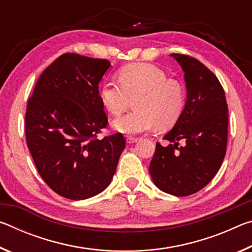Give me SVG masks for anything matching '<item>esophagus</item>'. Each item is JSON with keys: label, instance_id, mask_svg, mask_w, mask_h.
<instances>
[{"label": "esophagus", "instance_id": "esophagus-1", "mask_svg": "<svg viewBox=\"0 0 252 252\" xmlns=\"http://www.w3.org/2000/svg\"><path fill=\"white\" fill-rule=\"evenodd\" d=\"M136 141H138V138H134V136H126V142L129 144L135 143Z\"/></svg>", "mask_w": 252, "mask_h": 252}]
</instances>
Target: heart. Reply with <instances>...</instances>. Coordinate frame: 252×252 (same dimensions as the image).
I'll return each mask as SVG.
<instances>
[{
  "label": "heart",
  "instance_id": "heart-1",
  "mask_svg": "<svg viewBox=\"0 0 252 252\" xmlns=\"http://www.w3.org/2000/svg\"><path fill=\"white\" fill-rule=\"evenodd\" d=\"M119 80H106L100 88V100L108 112L118 116L134 99V110L112 121L121 133L135 134L152 126L167 127L176 122L186 103L182 85L168 79L163 70L150 63H133L123 67Z\"/></svg>",
  "mask_w": 252,
  "mask_h": 252
}]
</instances>
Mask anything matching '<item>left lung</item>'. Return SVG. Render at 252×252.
I'll list each match as a JSON object with an SVG mask.
<instances>
[{"mask_svg": "<svg viewBox=\"0 0 252 252\" xmlns=\"http://www.w3.org/2000/svg\"><path fill=\"white\" fill-rule=\"evenodd\" d=\"M171 57L185 72L187 101L172 130L163 136L168 146L157 143L149 171L163 192L187 197L206 187L222 164L228 105L222 85L206 65L189 55Z\"/></svg>", "mask_w": 252, "mask_h": 252, "instance_id": "1", "label": "left lung"}]
</instances>
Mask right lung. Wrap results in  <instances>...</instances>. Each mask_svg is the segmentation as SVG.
I'll list each match as a JSON object with an SVG mask.
<instances>
[{
  "label": "right lung",
  "instance_id": "add662e5",
  "mask_svg": "<svg viewBox=\"0 0 252 252\" xmlns=\"http://www.w3.org/2000/svg\"><path fill=\"white\" fill-rule=\"evenodd\" d=\"M108 60L64 53L40 75L25 113L27 144L40 176L54 192L84 200L110 185L126 139H97L108 125L99 83Z\"/></svg>",
  "mask_w": 252,
  "mask_h": 252
}]
</instances>
